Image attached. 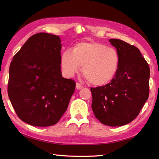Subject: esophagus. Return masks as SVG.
I'll return each mask as SVG.
<instances>
[{"label": "esophagus", "instance_id": "1", "mask_svg": "<svg viewBox=\"0 0 159 159\" xmlns=\"http://www.w3.org/2000/svg\"><path fill=\"white\" fill-rule=\"evenodd\" d=\"M76 87L77 89H81L83 88V86L80 85L79 83H76Z\"/></svg>", "mask_w": 159, "mask_h": 159}]
</instances>
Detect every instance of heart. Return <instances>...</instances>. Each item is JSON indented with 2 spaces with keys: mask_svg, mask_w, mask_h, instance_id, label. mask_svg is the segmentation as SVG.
I'll return each instance as SVG.
<instances>
[{
  "mask_svg": "<svg viewBox=\"0 0 159 159\" xmlns=\"http://www.w3.org/2000/svg\"><path fill=\"white\" fill-rule=\"evenodd\" d=\"M62 68L67 76H73L83 67L84 75L96 85L110 82L119 68L120 56L116 49L96 42H80L72 52L66 50L61 57Z\"/></svg>",
  "mask_w": 159,
  "mask_h": 159,
  "instance_id": "1",
  "label": "heart"
}]
</instances>
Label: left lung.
<instances>
[{"mask_svg": "<svg viewBox=\"0 0 159 159\" xmlns=\"http://www.w3.org/2000/svg\"><path fill=\"white\" fill-rule=\"evenodd\" d=\"M109 42L119 54V68L109 83L91 87L92 108L102 124L121 126L135 119L147 101L150 72L137 47L118 39Z\"/></svg>", "mask_w": 159, "mask_h": 159, "instance_id": "obj_1", "label": "left lung"}]
</instances>
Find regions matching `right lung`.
<instances>
[{
  "mask_svg": "<svg viewBox=\"0 0 159 159\" xmlns=\"http://www.w3.org/2000/svg\"><path fill=\"white\" fill-rule=\"evenodd\" d=\"M59 36L39 33L30 37L9 67L8 96L20 120L31 126L57 124L74 92V80L62 77Z\"/></svg>",
  "mask_w": 159,
  "mask_h": 159,
  "instance_id": "obj_1",
  "label": "right lung"
}]
</instances>
